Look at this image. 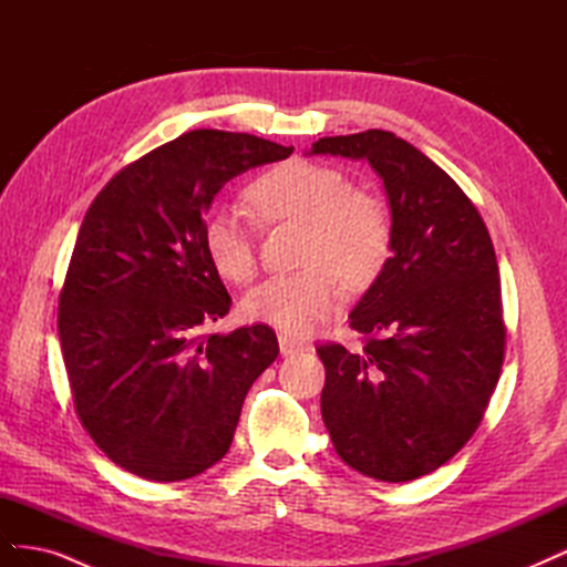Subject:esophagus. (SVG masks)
<instances>
[{
    "label": "esophagus",
    "instance_id": "1",
    "mask_svg": "<svg viewBox=\"0 0 567 567\" xmlns=\"http://www.w3.org/2000/svg\"><path fill=\"white\" fill-rule=\"evenodd\" d=\"M307 348H310V346H307V342H302V340H296L290 336H279V350H281L284 357H293L298 352H305Z\"/></svg>",
    "mask_w": 567,
    "mask_h": 567
}]
</instances>
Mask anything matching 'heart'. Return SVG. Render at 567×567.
<instances>
[{
    "instance_id": "b5f03b06",
    "label": "heart",
    "mask_w": 567,
    "mask_h": 567,
    "mask_svg": "<svg viewBox=\"0 0 567 567\" xmlns=\"http://www.w3.org/2000/svg\"><path fill=\"white\" fill-rule=\"evenodd\" d=\"M248 198L267 221H305V257L298 274L271 277L244 300L250 321L305 336L342 302V284L364 286L385 262L390 248L388 213L333 167L293 161L257 177ZM203 250L221 279L246 286L257 274L252 234L229 205L205 215Z\"/></svg>"
}]
</instances>
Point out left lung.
Returning a JSON list of instances; mask_svg holds the SVG:
<instances>
[{"label":"left lung","instance_id":"8db88e82","mask_svg":"<svg viewBox=\"0 0 567 567\" xmlns=\"http://www.w3.org/2000/svg\"><path fill=\"white\" fill-rule=\"evenodd\" d=\"M310 156L367 161L390 205V257L350 312L362 352L317 348L321 416L338 456L406 483L433 473L483 421L504 362L499 267L458 184L383 130L323 136Z\"/></svg>","mask_w":567,"mask_h":567}]
</instances>
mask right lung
Instances as JSON below:
<instances>
[{"label": "right lung", "instance_id": "right-lung-1", "mask_svg": "<svg viewBox=\"0 0 567 567\" xmlns=\"http://www.w3.org/2000/svg\"><path fill=\"white\" fill-rule=\"evenodd\" d=\"M290 153L252 134L186 132L120 169L84 215L59 338L84 431L120 468L177 483L229 452L279 342L265 323L203 336L231 307L203 215L229 179Z\"/></svg>", "mask_w": 567, "mask_h": 567}]
</instances>
